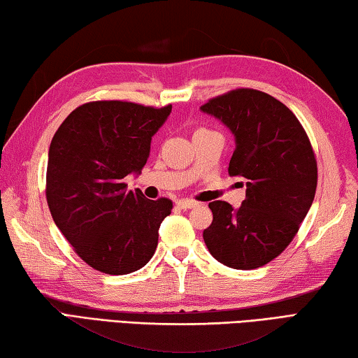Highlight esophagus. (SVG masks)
<instances>
[{
	"label": "esophagus",
	"mask_w": 358,
	"mask_h": 358,
	"mask_svg": "<svg viewBox=\"0 0 358 358\" xmlns=\"http://www.w3.org/2000/svg\"><path fill=\"white\" fill-rule=\"evenodd\" d=\"M178 206L180 209H192L196 208L198 203L193 201V199H178Z\"/></svg>",
	"instance_id": "obj_1"
}]
</instances>
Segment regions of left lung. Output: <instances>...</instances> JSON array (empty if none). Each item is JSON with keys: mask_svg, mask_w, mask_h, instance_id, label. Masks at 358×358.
Returning <instances> with one entry per match:
<instances>
[{"mask_svg": "<svg viewBox=\"0 0 358 358\" xmlns=\"http://www.w3.org/2000/svg\"><path fill=\"white\" fill-rule=\"evenodd\" d=\"M201 111L233 131L228 173L247 180L239 209L209 203L214 220L203 233L206 247L231 268H258L285 252L308 214L317 185L315 150L296 115L262 91L239 87Z\"/></svg>", "mask_w": 358, "mask_h": 358, "instance_id": "8db88e82", "label": "left lung"}]
</instances>
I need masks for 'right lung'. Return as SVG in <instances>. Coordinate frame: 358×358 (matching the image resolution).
<instances>
[{"label":"right lung","mask_w":358,"mask_h":358,"mask_svg":"<svg viewBox=\"0 0 358 358\" xmlns=\"http://www.w3.org/2000/svg\"><path fill=\"white\" fill-rule=\"evenodd\" d=\"M171 113L122 100L80 105L50 144L47 203L56 227L87 266L108 275L146 266L173 201L127 190L146 165L150 140Z\"/></svg>","instance_id":"obj_1"}]
</instances>
